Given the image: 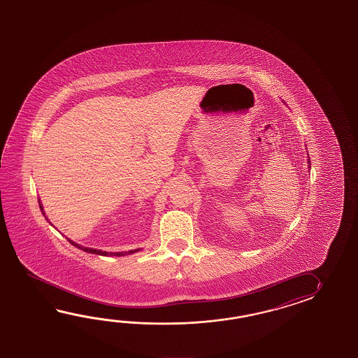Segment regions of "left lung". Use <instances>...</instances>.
Here are the masks:
<instances>
[{
  "label": "left lung",
  "instance_id": "1",
  "mask_svg": "<svg viewBox=\"0 0 358 358\" xmlns=\"http://www.w3.org/2000/svg\"><path fill=\"white\" fill-rule=\"evenodd\" d=\"M310 168H311V166H310Z\"/></svg>",
  "mask_w": 358,
  "mask_h": 358
}]
</instances>
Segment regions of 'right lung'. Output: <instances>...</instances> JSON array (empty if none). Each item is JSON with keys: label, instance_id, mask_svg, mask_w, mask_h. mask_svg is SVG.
Listing matches in <instances>:
<instances>
[{"label": "right lung", "instance_id": "add662e5", "mask_svg": "<svg viewBox=\"0 0 358 358\" xmlns=\"http://www.w3.org/2000/svg\"><path fill=\"white\" fill-rule=\"evenodd\" d=\"M41 210H42V206H41ZM69 242L73 244V245H76L78 248H80V250H83L84 252H88V253H94V255H101V256H122V255H125V253H119V252H116V253H113V252H103L99 251V250H94V248H87V247H82V245H79V244L74 243L73 241H70L69 239ZM138 250H134V251H130L129 253H134V252H137Z\"/></svg>", "mask_w": 358, "mask_h": 358}]
</instances>
